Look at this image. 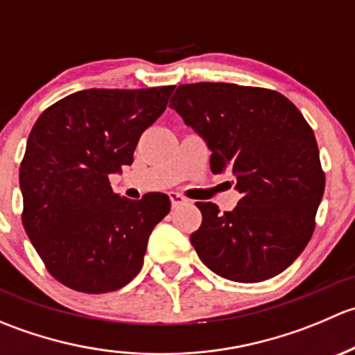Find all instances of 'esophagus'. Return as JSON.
<instances>
[{
	"instance_id": "1",
	"label": "esophagus",
	"mask_w": 355,
	"mask_h": 355,
	"mask_svg": "<svg viewBox=\"0 0 355 355\" xmlns=\"http://www.w3.org/2000/svg\"><path fill=\"white\" fill-rule=\"evenodd\" d=\"M170 200H171V206L173 207H178V206H182V204L189 202V199L184 198L182 194H178V192H170Z\"/></svg>"
}]
</instances>
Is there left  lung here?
<instances>
[{
	"mask_svg": "<svg viewBox=\"0 0 355 355\" xmlns=\"http://www.w3.org/2000/svg\"><path fill=\"white\" fill-rule=\"evenodd\" d=\"M170 108L211 149V171H230L234 211L196 202L202 223L191 244L220 277L256 284L277 277L313 237L324 192L316 137L297 106L271 89L225 82L178 85Z\"/></svg>",
	"mask_w": 355,
	"mask_h": 355,
	"instance_id": "8db88e82",
	"label": "left lung"
}]
</instances>
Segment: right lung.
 <instances>
[{
  "label": "right lung",
  "instance_id": "add662e5",
  "mask_svg": "<svg viewBox=\"0 0 355 355\" xmlns=\"http://www.w3.org/2000/svg\"><path fill=\"white\" fill-rule=\"evenodd\" d=\"M175 85L87 89L60 99L32 127L20 163L22 223L46 270L65 287L106 293L134 280L170 199L114 194L110 175L132 164L142 132Z\"/></svg>",
  "mask_w": 355,
  "mask_h": 355
}]
</instances>
